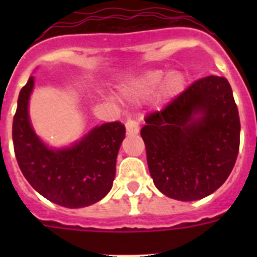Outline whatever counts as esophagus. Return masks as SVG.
I'll return each instance as SVG.
<instances>
[{
  "label": "esophagus",
  "instance_id": "34e87169",
  "mask_svg": "<svg viewBox=\"0 0 257 257\" xmlns=\"http://www.w3.org/2000/svg\"><path fill=\"white\" fill-rule=\"evenodd\" d=\"M124 126H126V134L128 136L136 135V134L139 133V123H138L136 121H131V119H128Z\"/></svg>",
  "mask_w": 257,
  "mask_h": 257
}]
</instances>
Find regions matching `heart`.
Returning <instances> with one entry per match:
<instances>
[{"label":"heart","mask_w":257,"mask_h":257,"mask_svg":"<svg viewBox=\"0 0 257 257\" xmlns=\"http://www.w3.org/2000/svg\"><path fill=\"white\" fill-rule=\"evenodd\" d=\"M185 85L187 77L181 72L175 70L167 74L162 69H152L130 79L123 87V95L128 99L140 100L153 95L161 87L158 99L166 103L179 96L184 91Z\"/></svg>","instance_id":"b5f03b06"}]
</instances>
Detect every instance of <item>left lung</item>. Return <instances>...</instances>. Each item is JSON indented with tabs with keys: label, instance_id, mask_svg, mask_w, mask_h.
<instances>
[{
	"label": "left lung",
	"instance_id": "obj_1",
	"mask_svg": "<svg viewBox=\"0 0 257 257\" xmlns=\"http://www.w3.org/2000/svg\"><path fill=\"white\" fill-rule=\"evenodd\" d=\"M140 134L157 189L178 201H197L225 183L239 151L240 122L225 77L190 85L147 115Z\"/></svg>",
	"mask_w": 257,
	"mask_h": 257
}]
</instances>
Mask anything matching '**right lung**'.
I'll list each match as a JSON object with an SVG mask.
<instances>
[{
    "label": "right lung",
    "mask_w": 257,
    "mask_h": 257,
    "mask_svg": "<svg viewBox=\"0 0 257 257\" xmlns=\"http://www.w3.org/2000/svg\"><path fill=\"white\" fill-rule=\"evenodd\" d=\"M33 86L35 77H29L20 90L13 122L14 151L24 178L41 196L59 206L94 205L112 189L124 126L121 122L103 123L72 147L50 148L38 138L29 119Z\"/></svg>",
    "instance_id": "add662e5"
}]
</instances>
